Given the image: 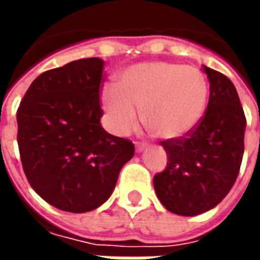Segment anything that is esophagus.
<instances>
[{"instance_id": "esophagus-1", "label": "esophagus", "mask_w": 260, "mask_h": 260, "mask_svg": "<svg viewBox=\"0 0 260 260\" xmlns=\"http://www.w3.org/2000/svg\"><path fill=\"white\" fill-rule=\"evenodd\" d=\"M135 147H136V152L142 153L145 149H146L147 145L146 143H139V142H138V143H135Z\"/></svg>"}]
</instances>
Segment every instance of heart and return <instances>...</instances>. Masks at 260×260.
I'll list each match as a JSON object with an SVG mask.
<instances>
[{"label": "heart", "instance_id": "obj_1", "mask_svg": "<svg viewBox=\"0 0 260 260\" xmlns=\"http://www.w3.org/2000/svg\"><path fill=\"white\" fill-rule=\"evenodd\" d=\"M117 87L100 94L110 129L126 135L142 121L164 141L191 135L205 117L209 83L193 67L175 62H142L124 69Z\"/></svg>", "mask_w": 260, "mask_h": 260}]
</instances>
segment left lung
Segmentation results:
<instances>
[{
    "mask_svg": "<svg viewBox=\"0 0 260 260\" xmlns=\"http://www.w3.org/2000/svg\"><path fill=\"white\" fill-rule=\"evenodd\" d=\"M210 82L205 117L191 135L161 142L167 167L154 175L158 201L174 214L198 216L217 206L238 177L246 119L233 82L206 65Z\"/></svg>",
    "mask_w": 260,
    "mask_h": 260,
    "instance_id": "obj_1",
    "label": "left lung"
}]
</instances>
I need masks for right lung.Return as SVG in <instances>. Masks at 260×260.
Wrapping results in <instances>:
<instances>
[{"label":"right lung","mask_w":260,"mask_h":260,"mask_svg":"<svg viewBox=\"0 0 260 260\" xmlns=\"http://www.w3.org/2000/svg\"><path fill=\"white\" fill-rule=\"evenodd\" d=\"M103 68L104 61L94 57L43 72L16 113L26 178L37 195L64 212L102 206L135 153L132 142L100 124Z\"/></svg>","instance_id":"add662e5"}]
</instances>
